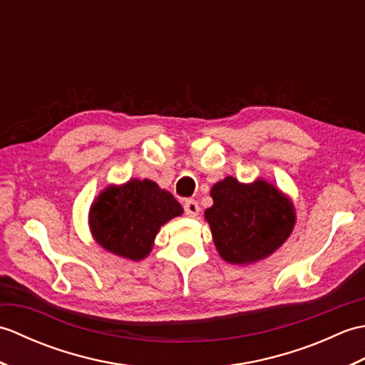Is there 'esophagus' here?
Returning <instances> with one entry per match:
<instances>
[{"label": "esophagus", "mask_w": 365, "mask_h": 365, "mask_svg": "<svg viewBox=\"0 0 365 365\" xmlns=\"http://www.w3.org/2000/svg\"><path fill=\"white\" fill-rule=\"evenodd\" d=\"M183 208H185V213H187L188 216H192V218H195V216H197L199 215V204L196 202V200H187V202L183 204Z\"/></svg>", "instance_id": "esophagus-1"}]
</instances>
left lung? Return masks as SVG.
Returning a JSON list of instances; mask_svg holds the SVG:
<instances>
[{
  "instance_id": "1",
  "label": "left lung",
  "mask_w": 365,
  "mask_h": 365,
  "mask_svg": "<svg viewBox=\"0 0 365 365\" xmlns=\"http://www.w3.org/2000/svg\"><path fill=\"white\" fill-rule=\"evenodd\" d=\"M213 205L205 210L221 257L247 265L273 254L292 234L297 213L292 200L262 178L240 183L226 177L210 191Z\"/></svg>"
}]
</instances>
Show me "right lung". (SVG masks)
<instances>
[{"label":"right lung","instance_id":"obj_1","mask_svg":"<svg viewBox=\"0 0 365 365\" xmlns=\"http://www.w3.org/2000/svg\"><path fill=\"white\" fill-rule=\"evenodd\" d=\"M182 213L169 191L149 178H131L100 192L91 205L89 227L103 250L136 262L149 255L163 224Z\"/></svg>","mask_w":365,"mask_h":365}]
</instances>
